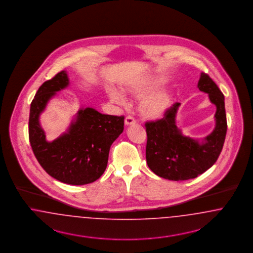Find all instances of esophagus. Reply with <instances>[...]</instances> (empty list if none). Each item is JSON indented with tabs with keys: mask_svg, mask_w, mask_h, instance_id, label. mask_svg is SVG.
<instances>
[{
	"mask_svg": "<svg viewBox=\"0 0 253 253\" xmlns=\"http://www.w3.org/2000/svg\"><path fill=\"white\" fill-rule=\"evenodd\" d=\"M135 119L132 117V116H126V119H125V125L126 126H131L135 124Z\"/></svg>",
	"mask_w": 253,
	"mask_h": 253,
	"instance_id": "34e87169",
	"label": "esophagus"
}]
</instances>
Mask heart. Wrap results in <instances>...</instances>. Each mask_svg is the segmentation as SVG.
I'll use <instances>...</instances> for the list:
<instances>
[{
	"label": "heart",
	"mask_w": 253,
	"mask_h": 253,
	"mask_svg": "<svg viewBox=\"0 0 253 253\" xmlns=\"http://www.w3.org/2000/svg\"><path fill=\"white\" fill-rule=\"evenodd\" d=\"M159 85L158 81L150 83H140L133 84L126 88L125 91L132 95H143L148 91L152 90ZM110 99L116 103H122L124 96L115 89H109ZM172 103V95L166 90L162 89L153 93L147 94L143 97L139 104V111L143 118L147 120H159L165 114V112L170 108Z\"/></svg>",
	"instance_id": "1"
}]
</instances>
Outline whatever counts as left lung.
<instances>
[{
    "label": "left lung",
    "mask_w": 253,
    "mask_h": 253,
    "mask_svg": "<svg viewBox=\"0 0 253 253\" xmlns=\"http://www.w3.org/2000/svg\"><path fill=\"white\" fill-rule=\"evenodd\" d=\"M198 88L208 93L210 101L216 107L215 127L201 142L184 136L176 126L180 103L168 109L163 119L145 123L146 163L157 176L175 181L195 178L214 165L219 157L227 133L225 98L206 74L201 73Z\"/></svg>",
    "instance_id": "left-lung-1"
}]
</instances>
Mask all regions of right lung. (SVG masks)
<instances>
[{"label": "right lung", "mask_w": 253, "mask_h": 253, "mask_svg": "<svg viewBox=\"0 0 253 253\" xmlns=\"http://www.w3.org/2000/svg\"><path fill=\"white\" fill-rule=\"evenodd\" d=\"M68 85L67 73L61 71L38 89L30 107L29 141L35 157L50 176L67 184L84 185L105 172L110 145L124 130L125 117L81 108L67 132L48 142L40 115L56 91Z\"/></svg>", "instance_id": "right-lung-1"}]
</instances>
